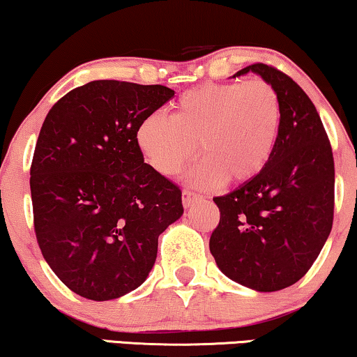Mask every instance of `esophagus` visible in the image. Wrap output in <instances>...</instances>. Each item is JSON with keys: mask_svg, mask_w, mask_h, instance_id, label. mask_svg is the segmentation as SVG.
I'll use <instances>...</instances> for the list:
<instances>
[{"mask_svg": "<svg viewBox=\"0 0 357 357\" xmlns=\"http://www.w3.org/2000/svg\"><path fill=\"white\" fill-rule=\"evenodd\" d=\"M199 199H202V197H199V195H197L195 192H192V190H183L182 203H183L185 208L193 206V204L197 203V202H199Z\"/></svg>", "mask_w": 357, "mask_h": 357, "instance_id": "esophagus-1", "label": "esophagus"}]
</instances>
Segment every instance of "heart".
I'll return each mask as SVG.
<instances>
[{"label":"heart","mask_w":357,"mask_h":357,"mask_svg":"<svg viewBox=\"0 0 357 357\" xmlns=\"http://www.w3.org/2000/svg\"><path fill=\"white\" fill-rule=\"evenodd\" d=\"M282 105L270 82H206L175 100L172 115L151 112L136 126V144L164 175H175L199 149L204 159L188 174L202 188L224 180L247 183L270 162L280 138Z\"/></svg>","instance_id":"b5f03b06"}]
</instances>
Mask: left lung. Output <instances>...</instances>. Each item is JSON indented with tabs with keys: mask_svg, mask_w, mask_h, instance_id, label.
I'll list each match as a JSON object with an SVG mask.
<instances>
[{
	"mask_svg": "<svg viewBox=\"0 0 357 357\" xmlns=\"http://www.w3.org/2000/svg\"><path fill=\"white\" fill-rule=\"evenodd\" d=\"M257 73L275 87L282 105L280 138L265 170L218 204L209 250L224 275L238 284L273 292L310 270L333 226L335 162L319 112L284 73L255 63L236 76Z\"/></svg>",
	"mask_w": 357,
	"mask_h": 357,
	"instance_id": "8db88e82",
	"label": "left lung"
}]
</instances>
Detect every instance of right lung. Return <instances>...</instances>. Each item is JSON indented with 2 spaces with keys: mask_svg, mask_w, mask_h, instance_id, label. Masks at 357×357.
<instances>
[{
  "mask_svg": "<svg viewBox=\"0 0 357 357\" xmlns=\"http://www.w3.org/2000/svg\"><path fill=\"white\" fill-rule=\"evenodd\" d=\"M175 92L100 79L52 107L31 165L42 255L73 292L110 301L143 284L158 238L183 214L178 185L144 162L136 126Z\"/></svg>",
  "mask_w": 357,
  "mask_h": 357,
  "instance_id": "obj_1",
  "label": "right lung"
}]
</instances>
